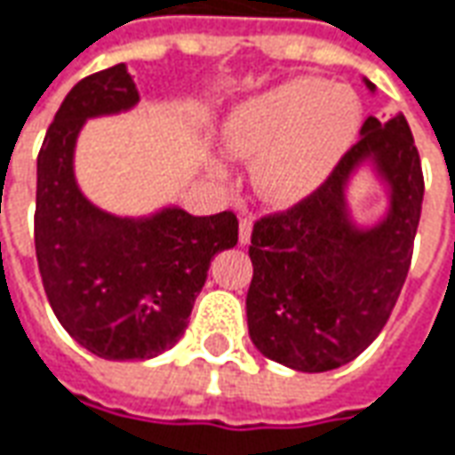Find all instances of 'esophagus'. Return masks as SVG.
I'll list each match as a JSON object with an SVG mask.
<instances>
[{
    "mask_svg": "<svg viewBox=\"0 0 455 455\" xmlns=\"http://www.w3.org/2000/svg\"><path fill=\"white\" fill-rule=\"evenodd\" d=\"M250 235H252V218H250V215H243V218H240V245H247V243H250Z\"/></svg>",
    "mask_w": 455,
    "mask_h": 455,
    "instance_id": "34e87169",
    "label": "esophagus"
}]
</instances>
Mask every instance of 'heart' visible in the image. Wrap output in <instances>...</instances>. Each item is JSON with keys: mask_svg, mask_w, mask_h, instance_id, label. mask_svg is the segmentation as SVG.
Listing matches in <instances>:
<instances>
[{"mask_svg": "<svg viewBox=\"0 0 455 455\" xmlns=\"http://www.w3.org/2000/svg\"><path fill=\"white\" fill-rule=\"evenodd\" d=\"M362 124L356 93L317 76H297L235 108L225 148L258 161L252 180L272 205H294L324 186Z\"/></svg>", "mask_w": 455, "mask_h": 455, "instance_id": "obj_1", "label": "heart"}]
</instances>
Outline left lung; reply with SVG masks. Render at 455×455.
I'll return each mask as SVG.
<instances>
[{"label": "left lung", "instance_id": "left-lung-1", "mask_svg": "<svg viewBox=\"0 0 455 455\" xmlns=\"http://www.w3.org/2000/svg\"><path fill=\"white\" fill-rule=\"evenodd\" d=\"M366 89L377 91L371 81ZM369 164L390 205L374 226H356L346 190ZM424 203L421 158L403 116L379 124L344 153L324 186L252 228L247 329L277 364L317 374L349 364L377 339L409 275Z\"/></svg>", "mask_w": 455, "mask_h": 455}]
</instances>
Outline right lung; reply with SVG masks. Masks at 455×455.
Here are the masks:
<instances>
[{
	"label": "right lung",
	"mask_w": 455,
	"mask_h": 455,
	"mask_svg": "<svg viewBox=\"0 0 455 455\" xmlns=\"http://www.w3.org/2000/svg\"><path fill=\"white\" fill-rule=\"evenodd\" d=\"M126 64L81 78L59 106L36 158L34 245L56 319L101 359H153L183 337L210 259L237 245V218H196L178 205L118 218L81 193L74 173L86 118L128 111Z\"/></svg>",
	"instance_id": "1"
}]
</instances>
